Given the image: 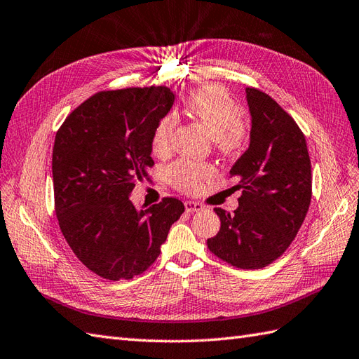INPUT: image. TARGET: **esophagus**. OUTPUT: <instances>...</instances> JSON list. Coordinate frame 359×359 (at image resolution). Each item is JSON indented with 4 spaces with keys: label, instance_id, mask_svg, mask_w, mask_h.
Here are the masks:
<instances>
[{
    "label": "esophagus",
    "instance_id": "esophagus-1",
    "mask_svg": "<svg viewBox=\"0 0 359 359\" xmlns=\"http://www.w3.org/2000/svg\"><path fill=\"white\" fill-rule=\"evenodd\" d=\"M185 210L188 212H197L203 210V205L198 202H193V200H188V202H185Z\"/></svg>",
    "mask_w": 359,
    "mask_h": 359
}]
</instances>
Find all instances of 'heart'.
I'll return each mask as SVG.
<instances>
[{
  "instance_id": "obj_1",
  "label": "heart",
  "mask_w": 359,
  "mask_h": 359,
  "mask_svg": "<svg viewBox=\"0 0 359 359\" xmlns=\"http://www.w3.org/2000/svg\"><path fill=\"white\" fill-rule=\"evenodd\" d=\"M187 111L203 125L224 153L237 151L245 144L246 128L241 121V108L228 90L222 86H203L188 96ZM176 118L166 114L153 133L154 154L168 153ZM212 174V166L203 162L180 159L166 170V179L182 193H196L202 182Z\"/></svg>"
}]
</instances>
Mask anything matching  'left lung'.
I'll list each match as a JSON object with an SVG mask.
<instances>
[{
    "label": "left lung",
    "mask_w": 359,
    "mask_h": 359,
    "mask_svg": "<svg viewBox=\"0 0 359 359\" xmlns=\"http://www.w3.org/2000/svg\"><path fill=\"white\" fill-rule=\"evenodd\" d=\"M251 113L249 148L232 165L231 177L243 189L238 208L220 217L217 236L208 238L210 251L240 269L271 264L292 243L312 197L311 159L306 137L295 121L257 88H246Z\"/></svg>",
    "instance_id": "8db88e82"
}]
</instances>
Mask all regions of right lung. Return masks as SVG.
<instances>
[{"label": "right lung", "mask_w": 359, "mask_h": 359, "mask_svg": "<svg viewBox=\"0 0 359 359\" xmlns=\"http://www.w3.org/2000/svg\"><path fill=\"white\" fill-rule=\"evenodd\" d=\"M174 104L168 87L99 91L67 116L53 145L55 210L82 264L107 280H130L161 254L185 206L165 197L133 205L135 180L151 168L153 133Z\"/></svg>", "instance_id": "add662e5"}]
</instances>
